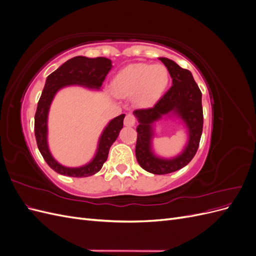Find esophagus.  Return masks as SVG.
I'll return each instance as SVG.
<instances>
[{"mask_svg":"<svg viewBox=\"0 0 256 256\" xmlns=\"http://www.w3.org/2000/svg\"><path fill=\"white\" fill-rule=\"evenodd\" d=\"M124 124H125L126 127H134L136 125V118L132 114L129 113L126 115L125 120H124Z\"/></svg>","mask_w":256,"mask_h":256,"instance_id":"34e87169","label":"esophagus"}]
</instances>
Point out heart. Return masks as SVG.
<instances>
[{
    "instance_id": "b5f03b06",
    "label": "heart",
    "mask_w": 256,
    "mask_h": 256,
    "mask_svg": "<svg viewBox=\"0 0 256 256\" xmlns=\"http://www.w3.org/2000/svg\"><path fill=\"white\" fill-rule=\"evenodd\" d=\"M168 80V72L164 65L131 64L115 76L112 81V90L118 97L134 96L136 106L150 108L164 94Z\"/></svg>"
}]
</instances>
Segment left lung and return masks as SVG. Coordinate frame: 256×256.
Returning a JSON list of instances; mask_svg holds the SVG:
<instances>
[{"label":"left lung","mask_w":256,"mask_h":256,"mask_svg":"<svg viewBox=\"0 0 256 256\" xmlns=\"http://www.w3.org/2000/svg\"><path fill=\"white\" fill-rule=\"evenodd\" d=\"M166 65L173 85L152 109L136 110L134 115L138 125L136 157L145 171L152 174H168L187 166L194 157L203 131L202 92L193 79L192 74L182 68L174 60L159 58ZM180 119L188 130V140L184 150L172 158H160L152 148L156 122L161 118Z\"/></svg>","instance_id":"left-lung-1"}]
</instances>
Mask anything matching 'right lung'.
<instances>
[{
	"instance_id": "right-lung-1",
	"label": "right lung",
	"mask_w": 256,
	"mask_h": 256,
	"mask_svg": "<svg viewBox=\"0 0 256 256\" xmlns=\"http://www.w3.org/2000/svg\"><path fill=\"white\" fill-rule=\"evenodd\" d=\"M112 68V60L106 58H90L74 56L60 65L56 72L47 76L44 90L37 104L35 114V138L38 150L48 166L56 173L70 177H88L102 170L108 159L111 145L118 138L122 129L125 114L116 116L104 127L99 136L95 156L86 164L69 168L58 162L49 150L48 145V115L50 106L56 92L67 86L78 85L88 90H102V85Z\"/></svg>"
}]
</instances>
